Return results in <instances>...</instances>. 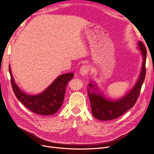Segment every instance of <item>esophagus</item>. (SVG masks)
<instances>
[{"label":"esophagus","instance_id":"esophagus-1","mask_svg":"<svg viewBox=\"0 0 154 154\" xmlns=\"http://www.w3.org/2000/svg\"><path fill=\"white\" fill-rule=\"evenodd\" d=\"M90 71V67L88 65H83L81 67L80 70H79V73H80L82 76H86L89 73Z\"/></svg>","mask_w":154,"mask_h":154}]
</instances>
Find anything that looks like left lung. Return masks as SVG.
<instances>
[{
    "label": "left lung",
    "mask_w": 154,
    "mask_h": 154,
    "mask_svg": "<svg viewBox=\"0 0 154 154\" xmlns=\"http://www.w3.org/2000/svg\"><path fill=\"white\" fill-rule=\"evenodd\" d=\"M138 49L142 56V66L137 81L133 88L122 98L112 100L105 97L95 82L91 81L88 87V93L90 100L93 116L100 121H110L120 117L134 106L138 99L146 73L145 63L146 50L144 44L138 42Z\"/></svg>",
    "instance_id": "obj_1"
}]
</instances>
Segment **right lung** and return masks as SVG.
Instances as JSON below:
<instances>
[{"instance_id": "add662e5", "label": "right lung", "mask_w": 154, "mask_h": 154, "mask_svg": "<svg viewBox=\"0 0 154 154\" xmlns=\"http://www.w3.org/2000/svg\"><path fill=\"white\" fill-rule=\"evenodd\" d=\"M9 70L13 91L19 101L32 112L39 115H53L61 108L64 100L68 82L73 77V73H66L57 77L44 91L37 94H28L18 86Z\"/></svg>"}]
</instances>
